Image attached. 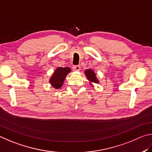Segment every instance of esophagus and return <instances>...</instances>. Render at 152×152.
I'll use <instances>...</instances> for the list:
<instances>
[{
	"label": "esophagus",
	"instance_id": "34e87169",
	"mask_svg": "<svg viewBox=\"0 0 152 152\" xmlns=\"http://www.w3.org/2000/svg\"><path fill=\"white\" fill-rule=\"evenodd\" d=\"M73 69L74 71H79L81 70V66H79V65H75V66H73Z\"/></svg>",
	"mask_w": 152,
	"mask_h": 152
}]
</instances>
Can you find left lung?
<instances>
[{
    "mask_svg": "<svg viewBox=\"0 0 152 152\" xmlns=\"http://www.w3.org/2000/svg\"><path fill=\"white\" fill-rule=\"evenodd\" d=\"M85 75H86L87 79L90 81V84L92 85V83H99V80H98L96 74H95V72L91 70V69H87V70L85 71Z\"/></svg>",
    "mask_w": 152,
    "mask_h": 152,
    "instance_id": "left-lung-1",
    "label": "left lung"
}]
</instances>
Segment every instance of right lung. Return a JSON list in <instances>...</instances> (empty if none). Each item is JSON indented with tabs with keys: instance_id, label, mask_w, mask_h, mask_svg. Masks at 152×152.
Masks as SVG:
<instances>
[{
	"instance_id": "obj_1",
	"label": "right lung",
	"mask_w": 152,
	"mask_h": 152,
	"mask_svg": "<svg viewBox=\"0 0 152 152\" xmlns=\"http://www.w3.org/2000/svg\"><path fill=\"white\" fill-rule=\"evenodd\" d=\"M69 67H58L49 79V83L55 89H58L63 86V82L65 81L66 76L71 72Z\"/></svg>"
}]
</instances>
